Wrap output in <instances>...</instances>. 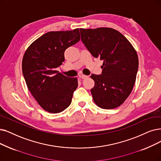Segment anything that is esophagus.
<instances>
[{
    "label": "esophagus",
    "mask_w": 161,
    "mask_h": 161,
    "mask_svg": "<svg viewBox=\"0 0 161 161\" xmlns=\"http://www.w3.org/2000/svg\"><path fill=\"white\" fill-rule=\"evenodd\" d=\"M80 78H81L82 79H86L88 78V76L85 75H81L80 76Z\"/></svg>",
    "instance_id": "34e87169"
}]
</instances>
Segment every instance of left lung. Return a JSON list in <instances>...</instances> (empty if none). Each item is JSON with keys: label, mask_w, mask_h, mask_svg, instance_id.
<instances>
[{"label": "left lung", "mask_w": 161, "mask_h": 161, "mask_svg": "<svg viewBox=\"0 0 161 161\" xmlns=\"http://www.w3.org/2000/svg\"><path fill=\"white\" fill-rule=\"evenodd\" d=\"M81 40L93 57L104 60L102 75L92 74L91 90L95 104L102 109L119 106L131 94L139 67L136 49L120 32L110 28L80 29Z\"/></svg>", "instance_id": "8db88e82"}]
</instances>
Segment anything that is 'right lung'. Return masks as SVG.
Here are the masks:
<instances>
[{"mask_svg":"<svg viewBox=\"0 0 161 161\" xmlns=\"http://www.w3.org/2000/svg\"><path fill=\"white\" fill-rule=\"evenodd\" d=\"M80 40L79 29L49 31L37 38L25 51L22 69L30 92L44 110L59 113L70 104L78 80L55 69L65 61L64 53Z\"/></svg>","mask_w":161,"mask_h":161,"instance_id":"right-lung-1","label":"right lung"}]
</instances>
